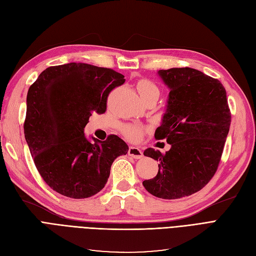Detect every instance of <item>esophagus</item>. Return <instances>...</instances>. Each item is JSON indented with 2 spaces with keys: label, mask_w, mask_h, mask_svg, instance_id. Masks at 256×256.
<instances>
[{
  "label": "esophagus",
  "mask_w": 256,
  "mask_h": 256,
  "mask_svg": "<svg viewBox=\"0 0 256 256\" xmlns=\"http://www.w3.org/2000/svg\"><path fill=\"white\" fill-rule=\"evenodd\" d=\"M128 154L131 157H134V159H141L143 157V152L140 148H138V147H134V146H130L129 150H128Z\"/></svg>",
  "instance_id": "1"
}]
</instances>
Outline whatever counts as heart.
<instances>
[{"label":"heart","mask_w":256,"mask_h":256,"mask_svg":"<svg viewBox=\"0 0 256 256\" xmlns=\"http://www.w3.org/2000/svg\"><path fill=\"white\" fill-rule=\"evenodd\" d=\"M136 90L143 100L152 96H158L160 94L157 84L150 79H141L136 83ZM122 132L131 141L140 140L143 134V130L136 125H124L122 126Z\"/></svg>","instance_id":"1"}]
</instances>
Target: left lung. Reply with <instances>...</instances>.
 <instances>
[{
	"instance_id": "left-lung-1",
	"label": "left lung",
	"mask_w": 256,
	"mask_h": 256,
	"mask_svg": "<svg viewBox=\"0 0 256 256\" xmlns=\"http://www.w3.org/2000/svg\"><path fill=\"white\" fill-rule=\"evenodd\" d=\"M158 74L171 90L154 138L166 140L171 150L144 152V156L159 162V171L143 186L157 198H182L204 188L218 170L230 111L218 79L189 67L162 69Z\"/></svg>"
}]
</instances>
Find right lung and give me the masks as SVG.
I'll return each mask as SVG.
<instances>
[{"instance_id":"add662e5","label":"right lung","mask_w":256,"mask_h":256,"mask_svg":"<svg viewBox=\"0 0 256 256\" xmlns=\"http://www.w3.org/2000/svg\"><path fill=\"white\" fill-rule=\"evenodd\" d=\"M124 83L111 68L69 63L47 68L30 86L24 136L42 180L60 194L95 196L113 161L127 154L128 145L118 136L90 143L83 132L92 113L104 114L109 94Z\"/></svg>"}]
</instances>
